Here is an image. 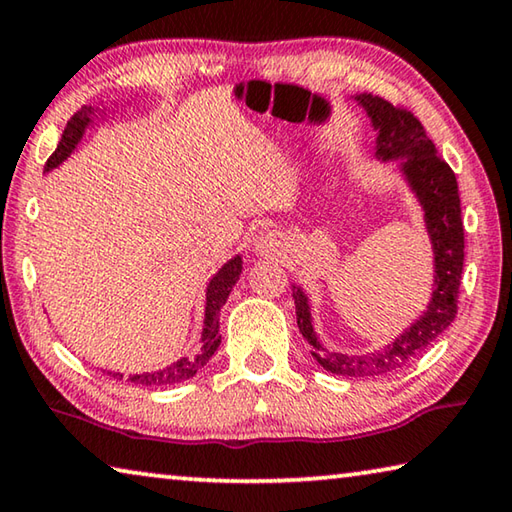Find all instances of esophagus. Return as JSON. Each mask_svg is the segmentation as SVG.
<instances>
[{"instance_id": "esophagus-1", "label": "esophagus", "mask_w": 512, "mask_h": 512, "mask_svg": "<svg viewBox=\"0 0 512 512\" xmlns=\"http://www.w3.org/2000/svg\"><path fill=\"white\" fill-rule=\"evenodd\" d=\"M273 246V235H262L257 241H255V250L257 253H268Z\"/></svg>"}]
</instances>
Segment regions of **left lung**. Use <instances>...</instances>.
<instances>
[{"label":"left lung","instance_id":"left-lung-1","mask_svg":"<svg viewBox=\"0 0 512 512\" xmlns=\"http://www.w3.org/2000/svg\"><path fill=\"white\" fill-rule=\"evenodd\" d=\"M357 99L366 108L377 135V158L400 160L406 180L418 196L436 255V289L429 309L388 348L372 354H341L325 350L311 327L309 302L302 289L293 287L298 327L311 345V357L327 372L341 377H379L404 368L452 325L458 311V289L465 259L458 183L449 164L436 153L420 119L411 110L393 106L379 94L363 92Z\"/></svg>","mask_w":512,"mask_h":512}]
</instances>
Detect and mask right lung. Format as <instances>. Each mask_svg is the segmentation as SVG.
<instances>
[{"mask_svg":"<svg viewBox=\"0 0 512 512\" xmlns=\"http://www.w3.org/2000/svg\"><path fill=\"white\" fill-rule=\"evenodd\" d=\"M94 110L83 106L81 110H76L72 117H69L63 137L56 146V151L49 155V160L45 164V171L58 167L60 162L69 158V153L76 149V144L81 142V137L85 133V128L90 126ZM241 275V257L237 255L235 259H230L219 273H216L210 280V287H207V305H205V327H203V348L196 357H185L176 363H171L164 370H155V372H144V375H128L126 381H133L137 386H173L180 384V381L192 379L198 370H201L207 361L212 359V354L216 352L221 343L219 336V316H221V307L228 300L232 287H235L237 280ZM108 375L121 379L124 375L121 372H108Z\"/></svg>","mask_w":512,"mask_h":512,"instance_id":"1","label":"right lung"}]
</instances>
